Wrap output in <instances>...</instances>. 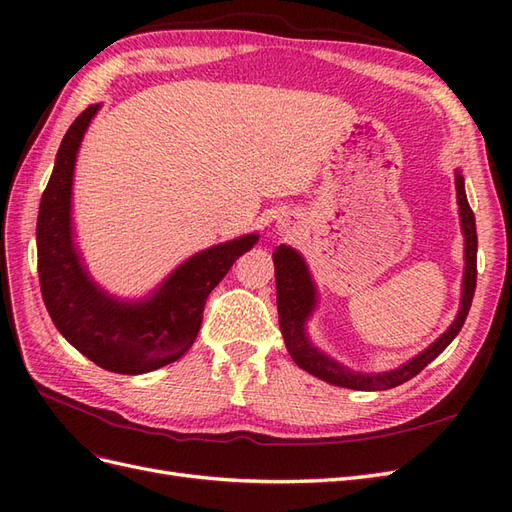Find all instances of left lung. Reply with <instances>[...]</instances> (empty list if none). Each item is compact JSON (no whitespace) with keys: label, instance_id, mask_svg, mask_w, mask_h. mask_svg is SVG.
Returning a JSON list of instances; mask_svg holds the SVG:
<instances>
[{"label":"left lung","instance_id":"8db88e82","mask_svg":"<svg viewBox=\"0 0 512 512\" xmlns=\"http://www.w3.org/2000/svg\"><path fill=\"white\" fill-rule=\"evenodd\" d=\"M455 185H457L461 230H463V237H466V271H463L461 305L451 327H448L427 350L416 354L414 359H410L408 363H404L397 369L382 371V374H361V371H352L342 363L333 361L331 356L320 352L318 348L312 346V342H309V337L305 333V324L318 303L316 286L312 282V275H309L301 254L288 245H280L275 247L273 252L277 314H280V329L294 363L303 367L305 371H309L312 376L335 386H344V389L386 391L414 378L418 371H423L438 354H442V350L448 344L453 342L457 333L461 331L463 322L468 318L472 297L476 290V247H478L474 213L468 205L466 185H463V177L459 173L455 175Z\"/></svg>","mask_w":512,"mask_h":512}]
</instances>
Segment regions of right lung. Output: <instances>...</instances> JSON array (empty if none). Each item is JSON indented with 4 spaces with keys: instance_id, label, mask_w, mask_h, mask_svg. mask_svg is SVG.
Here are the masks:
<instances>
[{
    "instance_id": "add662e5",
    "label": "right lung",
    "mask_w": 512,
    "mask_h": 512,
    "mask_svg": "<svg viewBox=\"0 0 512 512\" xmlns=\"http://www.w3.org/2000/svg\"><path fill=\"white\" fill-rule=\"evenodd\" d=\"M100 111L91 104L59 145L53 175L40 200L38 277L57 331L98 367L115 374H147L190 350L209 292L258 235H243L194 254L143 301H119L91 280L72 239V177L85 130Z\"/></svg>"
}]
</instances>
